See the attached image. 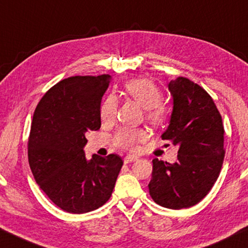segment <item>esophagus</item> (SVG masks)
Returning a JSON list of instances; mask_svg holds the SVG:
<instances>
[{
    "mask_svg": "<svg viewBox=\"0 0 248 248\" xmlns=\"http://www.w3.org/2000/svg\"><path fill=\"white\" fill-rule=\"evenodd\" d=\"M136 159H137V158L134 157V156H126V157L124 158V163H125V164H128V163L135 162Z\"/></svg>",
    "mask_w": 248,
    "mask_h": 248,
    "instance_id": "34e87169",
    "label": "esophagus"
}]
</instances>
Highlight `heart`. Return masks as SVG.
I'll return each mask as SVG.
<instances>
[{"mask_svg":"<svg viewBox=\"0 0 248 248\" xmlns=\"http://www.w3.org/2000/svg\"><path fill=\"white\" fill-rule=\"evenodd\" d=\"M124 91L132 100L144 108V114L148 123L162 126L169 120V109L163 104V94L153 81L145 78H134L125 83ZM117 103L114 96H108L102 103L100 117L103 122H112L116 116ZM146 137L144 129L121 128L113 136V144L127 152L136 151L140 142Z\"/></svg>","mask_w":248,"mask_h":248,"instance_id":"b5f03b06","label":"heart"}]
</instances>
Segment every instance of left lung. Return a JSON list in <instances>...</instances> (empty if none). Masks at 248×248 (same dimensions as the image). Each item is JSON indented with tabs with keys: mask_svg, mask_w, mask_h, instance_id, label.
Wrapping results in <instances>:
<instances>
[{
	"mask_svg": "<svg viewBox=\"0 0 248 248\" xmlns=\"http://www.w3.org/2000/svg\"><path fill=\"white\" fill-rule=\"evenodd\" d=\"M174 108L162 139L178 147L174 164L153 159L150 195L170 209L194 206L207 195L222 169L224 126L213 98L203 87L180 78L169 84Z\"/></svg>",
	"mask_w": 248,
	"mask_h": 248,
	"instance_id": "8db88e82",
	"label": "left lung"
}]
</instances>
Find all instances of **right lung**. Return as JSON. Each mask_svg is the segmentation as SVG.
Masks as SVG:
<instances>
[{
  "mask_svg": "<svg viewBox=\"0 0 248 248\" xmlns=\"http://www.w3.org/2000/svg\"><path fill=\"white\" fill-rule=\"evenodd\" d=\"M108 75L71 76L52 86L37 104L28 142L29 164L40 188L72 214L97 209L109 200L123 161L117 154L87 161L85 135L101 127Z\"/></svg>",
  "mask_w": 248,
  "mask_h": 248,
  "instance_id": "right-lung-1",
  "label": "right lung"
}]
</instances>
